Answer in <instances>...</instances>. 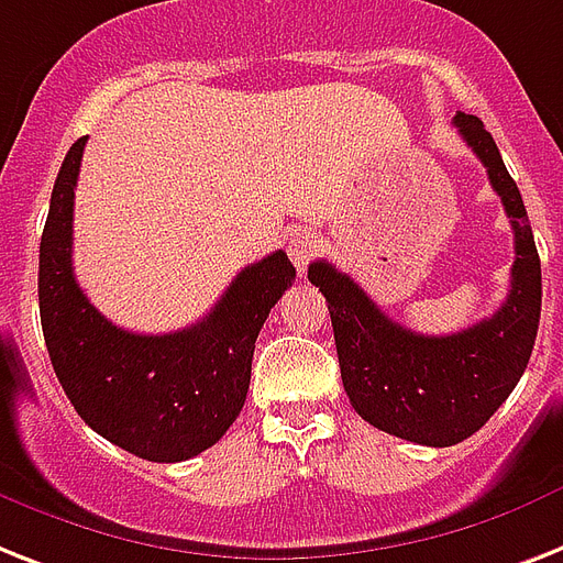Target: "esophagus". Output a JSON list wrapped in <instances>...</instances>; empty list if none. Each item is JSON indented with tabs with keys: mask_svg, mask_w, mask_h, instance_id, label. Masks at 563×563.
Here are the masks:
<instances>
[{
	"mask_svg": "<svg viewBox=\"0 0 563 563\" xmlns=\"http://www.w3.org/2000/svg\"><path fill=\"white\" fill-rule=\"evenodd\" d=\"M318 249H321V240L312 234V231H300V234H295L289 240V257L291 263L297 266V272H303L306 266H309V260L318 254Z\"/></svg>",
	"mask_w": 563,
	"mask_h": 563,
	"instance_id": "esophagus-1",
	"label": "esophagus"
}]
</instances>
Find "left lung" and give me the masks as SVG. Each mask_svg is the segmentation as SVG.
Wrapping results in <instances>:
<instances>
[{"label":"left lung","instance_id":"1","mask_svg":"<svg viewBox=\"0 0 563 563\" xmlns=\"http://www.w3.org/2000/svg\"><path fill=\"white\" fill-rule=\"evenodd\" d=\"M515 231V266L504 306L454 335H419L390 321L350 274L318 260L309 280L323 291L335 332L341 382L355 413L416 445L468 440L495 416L523 376L541 321V260L515 178L483 121L456 112Z\"/></svg>","mask_w":563,"mask_h":563}]
</instances>
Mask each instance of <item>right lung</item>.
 <instances>
[{
    "instance_id": "right-lung-1",
    "label": "right lung",
    "mask_w": 563,
    "mask_h": 563,
    "mask_svg": "<svg viewBox=\"0 0 563 563\" xmlns=\"http://www.w3.org/2000/svg\"><path fill=\"white\" fill-rule=\"evenodd\" d=\"M86 139H77L54 181L40 240V321L59 385L77 416L130 454L181 463L219 442L240 416L254 341L295 280L286 251L236 274L194 327L139 335L89 303L71 268V217Z\"/></svg>"
}]
</instances>
